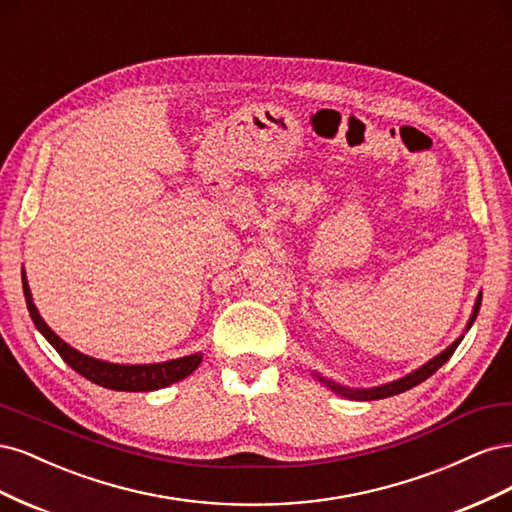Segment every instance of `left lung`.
Here are the masks:
<instances>
[{"mask_svg": "<svg viewBox=\"0 0 512 512\" xmlns=\"http://www.w3.org/2000/svg\"><path fill=\"white\" fill-rule=\"evenodd\" d=\"M480 301H483V297H480L478 294V299H476V305H474V312H472V316H470V322H468V329L472 327V322L476 320V316H478V309H480ZM461 339H463V335L459 337V339H455V342L448 346L442 354H438L436 359H431L429 363H425L421 369H416V371H412L410 376H406V378H401V380H395V382H391V384H382V386H376V389H346V386H339V384H335V382H329V380H324V378H320L322 382H327L331 389L335 391V393H339V395H344V397H350V399H361V401H371V399H384V397H391V395H399V393H404V391H408V389H412V386H416V384H421L423 380H427L429 376H433L436 374V371L451 359L453 356V352L457 350V346L461 344Z\"/></svg>", "mask_w": 512, "mask_h": 512, "instance_id": "8db88e82", "label": "left lung"}]
</instances>
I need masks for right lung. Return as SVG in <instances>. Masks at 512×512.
<instances>
[{"label": "right lung", "mask_w": 512, "mask_h": 512, "mask_svg": "<svg viewBox=\"0 0 512 512\" xmlns=\"http://www.w3.org/2000/svg\"><path fill=\"white\" fill-rule=\"evenodd\" d=\"M23 292H25L29 316H32L36 329L46 337V342L57 350V354L76 371V374H81L83 378L91 380L98 386H104V389L134 391V393L164 389V386L190 376L192 371L200 365V361H203L200 352L183 356V359L153 363V365H117V363L91 359V356L70 348L64 339H59L49 327H46V322L40 318L38 309L32 301V292H29L25 273H23Z\"/></svg>", "instance_id": "right-lung-1"}]
</instances>
